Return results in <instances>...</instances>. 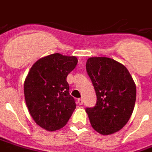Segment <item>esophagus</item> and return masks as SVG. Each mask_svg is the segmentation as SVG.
Masks as SVG:
<instances>
[{"label": "esophagus", "mask_w": 152, "mask_h": 152, "mask_svg": "<svg viewBox=\"0 0 152 152\" xmlns=\"http://www.w3.org/2000/svg\"><path fill=\"white\" fill-rule=\"evenodd\" d=\"M77 103H78V104L82 105L83 104V99H77Z\"/></svg>", "instance_id": "1"}]
</instances>
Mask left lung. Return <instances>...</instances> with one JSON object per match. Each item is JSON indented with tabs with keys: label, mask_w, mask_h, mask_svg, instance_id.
I'll return each instance as SVG.
<instances>
[{
	"label": "left lung",
	"mask_w": 152,
	"mask_h": 152,
	"mask_svg": "<svg viewBox=\"0 0 152 152\" xmlns=\"http://www.w3.org/2000/svg\"><path fill=\"white\" fill-rule=\"evenodd\" d=\"M86 69L96 91L95 107L87 108L91 125L108 135L119 131L132 115L136 86L125 65L108 57H90Z\"/></svg>",
	"instance_id": "8db88e82"
}]
</instances>
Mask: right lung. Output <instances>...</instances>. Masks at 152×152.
Segmentation results:
<instances>
[{
  "mask_svg": "<svg viewBox=\"0 0 152 152\" xmlns=\"http://www.w3.org/2000/svg\"><path fill=\"white\" fill-rule=\"evenodd\" d=\"M77 63L76 56L51 54L32 65L25 79L28 111L35 123L48 131L65 126L76 108L66 77Z\"/></svg>",
  "mask_w": 152,
  "mask_h": 152,
  "instance_id": "right-lung-1",
  "label": "right lung"
}]
</instances>
